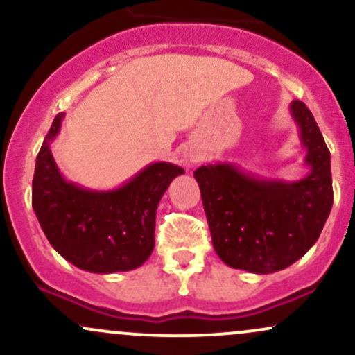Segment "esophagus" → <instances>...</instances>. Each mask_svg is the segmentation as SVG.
Returning a JSON list of instances; mask_svg holds the SVG:
<instances>
[{"instance_id":"esophagus-1","label":"esophagus","mask_w":355,"mask_h":355,"mask_svg":"<svg viewBox=\"0 0 355 355\" xmlns=\"http://www.w3.org/2000/svg\"><path fill=\"white\" fill-rule=\"evenodd\" d=\"M197 162H198L197 158L190 157L189 159H187V166H189V168H196V166H197Z\"/></svg>"}]
</instances>
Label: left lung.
I'll list each match as a JSON object with an SVG mask.
<instances>
[{
    "instance_id": "8db88e82",
    "label": "left lung",
    "mask_w": 355,
    "mask_h": 355,
    "mask_svg": "<svg viewBox=\"0 0 355 355\" xmlns=\"http://www.w3.org/2000/svg\"><path fill=\"white\" fill-rule=\"evenodd\" d=\"M290 114L306 150L300 180L268 178L216 162L193 171L217 256L227 266L270 275L293 264L317 243L332 210L330 153L313 114L291 101Z\"/></svg>"
}]
</instances>
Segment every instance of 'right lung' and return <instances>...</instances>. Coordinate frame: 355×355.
<instances>
[{
    "mask_svg": "<svg viewBox=\"0 0 355 355\" xmlns=\"http://www.w3.org/2000/svg\"><path fill=\"white\" fill-rule=\"evenodd\" d=\"M64 116H55L35 163L32 205L42 231L58 254L79 270L99 275L135 270L155 248L163 193L185 171L173 163L155 162L112 190L70 182L50 150Z\"/></svg>",
    "mask_w": 355,
    "mask_h": 355,
    "instance_id": "add662e5",
    "label": "right lung"
}]
</instances>
